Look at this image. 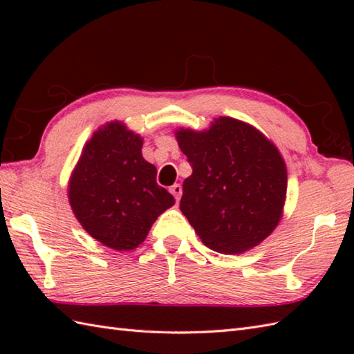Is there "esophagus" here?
Segmentation results:
<instances>
[{"label":"esophagus","instance_id":"esophagus-1","mask_svg":"<svg viewBox=\"0 0 354 354\" xmlns=\"http://www.w3.org/2000/svg\"><path fill=\"white\" fill-rule=\"evenodd\" d=\"M170 192H171L173 196H175L176 202H179V199H181V194H183V187H181V184H173V185L170 187Z\"/></svg>","mask_w":354,"mask_h":354}]
</instances>
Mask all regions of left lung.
<instances>
[{"instance_id":"8db88e82","label":"left lung","mask_w":354,"mask_h":354,"mask_svg":"<svg viewBox=\"0 0 354 354\" xmlns=\"http://www.w3.org/2000/svg\"><path fill=\"white\" fill-rule=\"evenodd\" d=\"M193 173L179 208L202 243L242 254L263 242L281 219L288 171L278 149L251 124L214 118L209 129L176 131Z\"/></svg>"}]
</instances>
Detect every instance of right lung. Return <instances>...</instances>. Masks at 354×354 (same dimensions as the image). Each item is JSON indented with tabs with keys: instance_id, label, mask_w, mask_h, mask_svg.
<instances>
[{
	"instance_id": "add662e5",
	"label": "right lung",
	"mask_w": 354,
	"mask_h": 354,
	"mask_svg": "<svg viewBox=\"0 0 354 354\" xmlns=\"http://www.w3.org/2000/svg\"><path fill=\"white\" fill-rule=\"evenodd\" d=\"M141 147L138 133L111 122L86 142L70 178L74 216L89 236L117 251L145 242L158 216L175 204Z\"/></svg>"
}]
</instances>
